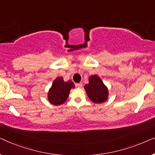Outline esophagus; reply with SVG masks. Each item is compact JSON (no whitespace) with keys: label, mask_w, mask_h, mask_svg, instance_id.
I'll use <instances>...</instances> for the list:
<instances>
[{"label":"esophagus","mask_w":155,"mask_h":155,"mask_svg":"<svg viewBox=\"0 0 155 155\" xmlns=\"http://www.w3.org/2000/svg\"><path fill=\"white\" fill-rule=\"evenodd\" d=\"M75 86L77 87H78V88H81L82 87V84L81 83V82H80V83L75 84Z\"/></svg>","instance_id":"1"}]
</instances>
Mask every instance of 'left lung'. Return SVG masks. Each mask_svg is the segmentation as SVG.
Masks as SVG:
<instances>
[{"label":"left lung","mask_w":155,"mask_h":155,"mask_svg":"<svg viewBox=\"0 0 155 155\" xmlns=\"http://www.w3.org/2000/svg\"><path fill=\"white\" fill-rule=\"evenodd\" d=\"M84 87L89 99L94 103L100 104L107 100L109 97L108 88L98 75H91L89 78V83Z\"/></svg>","instance_id":"8db88e82"}]
</instances>
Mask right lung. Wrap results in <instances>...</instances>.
<instances>
[{"label":"right lung","instance_id":"1","mask_svg":"<svg viewBox=\"0 0 155 155\" xmlns=\"http://www.w3.org/2000/svg\"><path fill=\"white\" fill-rule=\"evenodd\" d=\"M75 87L71 80L65 82L62 77H58L53 82L48 93V99L52 104L58 106L66 101L69 96L70 91Z\"/></svg>","mask_w":155,"mask_h":155}]
</instances>
